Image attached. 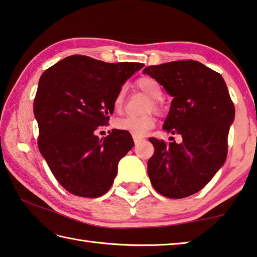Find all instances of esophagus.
I'll use <instances>...</instances> for the list:
<instances>
[{"instance_id":"esophagus-1","label":"esophagus","mask_w":257,"mask_h":257,"mask_svg":"<svg viewBox=\"0 0 257 257\" xmlns=\"http://www.w3.org/2000/svg\"><path fill=\"white\" fill-rule=\"evenodd\" d=\"M133 138H134V142H135V144H136V145L139 144V143H141L143 139H144L143 137H137V136H133Z\"/></svg>"}]
</instances>
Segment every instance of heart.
I'll return each instance as SVG.
<instances>
[{
  "mask_svg": "<svg viewBox=\"0 0 257 257\" xmlns=\"http://www.w3.org/2000/svg\"><path fill=\"white\" fill-rule=\"evenodd\" d=\"M136 85L139 89L146 93L150 97L156 101L153 102L154 110H159V102L163 96V90L161 87L160 82L152 77H142L137 79ZM124 97H125V87H121L116 93L114 101H113V106L116 111H120L124 104ZM115 128L118 130H122V132L132 134L133 136L143 137L145 136L147 132L154 127L155 120L152 115H143V116H124V118H120L115 120L114 122Z\"/></svg>",
  "mask_w": 257,
  "mask_h": 257,
  "instance_id": "obj_1",
  "label": "heart"
}]
</instances>
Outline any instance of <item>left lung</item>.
<instances>
[{
  "mask_svg": "<svg viewBox=\"0 0 257 257\" xmlns=\"http://www.w3.org/2000/svg\"><path fill=\"white\" fill-rule=\"evenodd\" d=\"M144 73L173 97L163 129L182 138L179 144L150 138L154 146L147 163L151 184L165 197H188L225 162L234 105L222 76L198 61L150 66Z\"/></svg>",
  "mask_w": 257,
  "mask_h": 257,
  "instance_id": "left-lung-1",
  "label": "left lung"
}]
</instances>
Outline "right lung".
I'll use <instances>...</instances> for the list:
<instances>
[{
  "label": "right lung",
  "instance_id": "1",
  "mask_svg": "<svg viewBox=\"0 0 257 257\" xmlns=\"http://www.w3.org/2000/svg\"><path fill=\"white\" fill-rule=\"evenodd\" d=\"M143 67L70 55L42 75L34 99L38 149L59 184L72 195L95 198L111 188L119 161L135 144L122 130L112 129L104 138L96 133L110 120L118 90Z\"/></svg>",
  "mask_w": 257,
  "mask_h": 257
}]
</instances>
